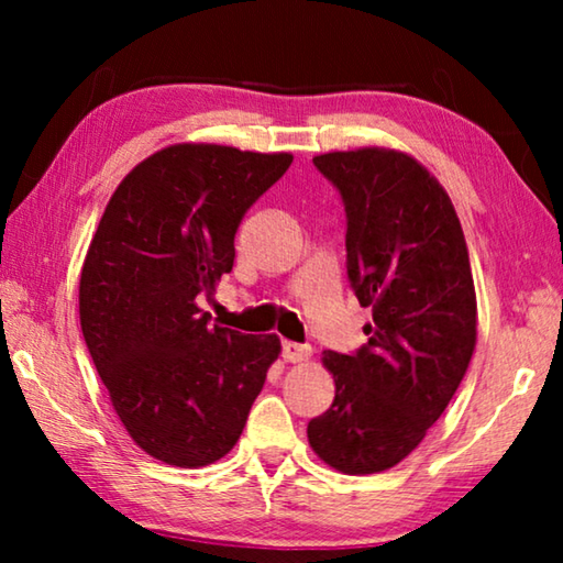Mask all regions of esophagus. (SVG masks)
Listing matches in <instances>:
<instances>
[{"instance_id":"1","label":"esophagus","mask_w":563,"mask_h":563,"mask_svg":"<svg viewBox=\"0 0 563 563\" xmlns=\"http://www.w3.org/2000/svg\"><path fill=\"white\" fill-rule=\"evenodd\" d=\"M312 350L308 345H298V342H283V360L285 362H305L310 360Z\"/></svg>"}]
</instances>
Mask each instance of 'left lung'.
<instances>
[{
  "label": "left lung",
  "mask_w": 563,
  "mask_h": 563,
  "mask_svg": "<svg viewBox=\"0 0 563 563\" xmlns=\"http://www.w3.org/2000/svg\"><path fill=\"white\" fill-rule=\"evenodd\" d=\"M312 164L347 213V278L373 308L367 345L322 352L335 399L308 442L342 474L405 460L450 405L476 345V292L460 218L440 180L405 151H330Z\"/></svg>",
  "instance_id": "1"
}]
</instances>
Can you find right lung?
Returning a JSON list of instances; mask_svg holds the SVG:
<instances>
[{"label":"right lung","mask_w":563,"mask_h":563,"mask_svg":"<svg viewBox=\"0 0 563 563\" xmlns=\"http://www.w3.org/2000/svg\"><path fill=\"white\" fill-rule=\"evenodd\" d=\"M292 164L221 144H174L133 166L84 258L79 320L121 424L184 470L241 440L280 355L278 335L211 325L198 295L233 271L243 216Z\"/></svg>","instance_id":"1"}]
</instances>
